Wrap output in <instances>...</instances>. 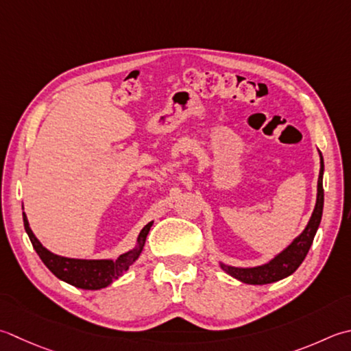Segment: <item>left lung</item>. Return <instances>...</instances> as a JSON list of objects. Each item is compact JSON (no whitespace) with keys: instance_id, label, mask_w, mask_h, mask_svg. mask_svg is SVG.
Listing matches in <instances>:
<instances>
[{"instance_id":"obj_1","label":"left lung","mask_w":351,"mask_h":351,"mask_svg":"<svg viewBox=\"0 0 351 351\" xmlns=\"http://www.w3.org/2000/svg\"><path fill=\"white\" fill-rule=\"evenodd\" d=\"M321 158V169L318 176V193H317V204H315L313 213L311 216L304 231L287 246L286 250L281 251L278 256L274 257L271 262H267L262 266L256 267H234L221 263V267L230 274L231 277L237 278L239 281L246 285H267L274 281L283 280L289 277L291 274L298 269V266L303 263L308 250H311L313 237L317 234V230L322 217V207H324V189H322V175H324V160L319 152Z\"/></svg>"}]
</instances>
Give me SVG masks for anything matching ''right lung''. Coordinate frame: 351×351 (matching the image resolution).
I'll use <instances>...</instances> for the list:
<instances>
[{
  "instance_id": "add662e5",
  "label": "right lung",
  "mask_w": 351,
  "mask_h": 351,
  "mask_svg": "<svg viewBox=\"0 0 351 351\" xmlns=\"http://www.w3.org/2000/svg\"><path fill=\"white\" fill-rule=\"evenodd\" d=\"M23 219L24 228L27 231V234H29L33 248L38 252V256L48 269H50L59 280L65 281V283L88 291L103 289V287L111 285L114 280L123 276V272H126L129 269V266L140 257L143 246L146 243V237L149 234L150 226L154 223L149 222L144 226L140 231L138 239H136L135 248L121 254L117 260H84L60 257L44 248L43 243H40L36 236L33 234L29 221H27L25 213H23Z\"/></svg>"
}]
</instances>
